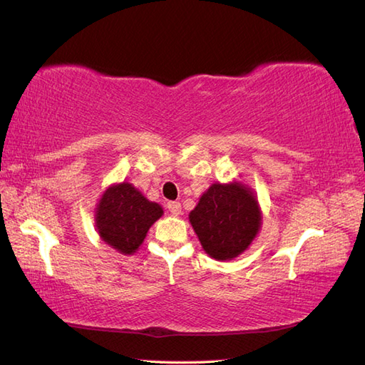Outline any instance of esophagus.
<instances>
[{
  "label": "esophagus",
  "instance_id": "34e87169",
  "mask_svg": "<svg viewBox=\"0 0 365 365\" xmlns=\"http://www.w3.org/2000/svg\"><path fill=\"white\" fill-rule=\"evenodd\" d=\"M168 212L174 216H178L182 213V205L180 202H168Z\"/></svg>",
  "mask_w": 365,
  "mask_h": 365
}]
</instances>
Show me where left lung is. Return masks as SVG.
<instances>
[{"label": "left lung", "instance_id": "8db88e82", "mask_svg": "<svg viewBox=\"0 0 365 365\" xmlns=\"http://www.w3.org/2000/svg\"><path fill=\"white\" fill-rule=\"evenodd\" d=\"M190 221L210 257L230 260L251 245L262 218L250 190L240 183H215L190 213Z\"/></svg>", "mask_w": 365, "mask_h": 365}]
</instances>
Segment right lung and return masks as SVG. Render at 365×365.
<instances>
[{
	"instance_id": "add662e5",
	"label": "right lung",
	"mask_w": 365,
	"mask_h": 365,
	"mask_svg": "<svg viewBox=\"0 0 365 365\" xmlns=\"http://www.w3.org/2000/svg\"><path fill=\"white\" fill-rule=\"evenodd\" d=\"M163 208L147 200L130 183L108 188L97 207V229L103 242L122 254H133Z\"/></svg>"
}]
</instances>
